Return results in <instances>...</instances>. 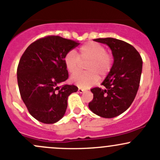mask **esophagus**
<instances>
[{
	"instance_id": "esophagus-1",
	"label": "esophagus",
	"mask_w": 160,
	"mask_h": 160,
	"mask_svg": "<svg viewBox=\"0 0 160 160\" xmlns=\"http://www.w3.org/2000/svg\"><path fill=\"white\" fill-rule=\"evenodd\" d=\"M83 91H85V89L81 88V87H79V88H78V92H79V93H83Z\"/></svg>"
}]
</instances>
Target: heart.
I'll return each instance as SVG.
<instances>
[{
    "mask_svg": "<svg viewBox=\"0 0 160 160\" xmlns=\"http://www.w3.org/2000/svg\"><path fill=\"white\" fill-rule=\"evenodd\" d=\"M88 62L86 73H76L81 62ZM112 58L107 53L103 46L96 42H90L81 46L78 55L74 50H70L64 58V64L70 73H76L71 77V81L82 87H88L99 80V77H106L112 67Z\"/></svg>",
    "mask_w": 160,
    "mask_h": 160,
    "instance_id": "obj_1",
    "label": "heart"
}]
</instances>
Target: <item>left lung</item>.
<instances>
[{
  "instance_id": "8db88e82",
  "label": "left lung",
  "mask_w": 160,
  "mask_h": 160,
  "mask_svg": "<svg viewBox=\"0 0 160 160\" xmlns=\"http://www.w3.org/2000/svg\"><path fill=\"white\" fill-rule=\"evenodd\" d=\"M94 41L107 44L113 57V63L102 85L91 89L93 99L90 110L99 117L113 118L125 112L135 99L140 82L142 60L132 45L112 38Z\"/></svg>"
}]
</instances>
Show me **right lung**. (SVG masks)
Wrapping results in <instances>:
<instances>
[{
  "mask_svg": "<svg viewBox=\"0 0 160 160\" xmlns=\"http://www.w3.org/2000/svg\"><path fill=\"white\" fill-rule=\"evenodd\" d=\"M79 45L74 40L48 36L32 43L18 67V83L22 100L30 114L47 124L64 116L67 99L78 90L74 85L59 84L68 78L64 58Z\"/></svg>",
  "mask_w": 160,
  "mask_h": 160,
  "instance_id": "add662e5",
  "label": "right lung"
}]
</instances>
